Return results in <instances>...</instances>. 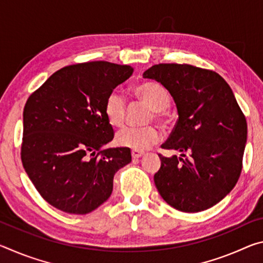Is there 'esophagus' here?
I'll return each instance as SVG.
<instances>
[{
    "label": "esophagus",
    "instance_id": "esophagus-1",
    "mask_svg": "<svg viewBox=\"0 0 263 263\" xmlns=\"http://www.w3.org/2000/svg\"><path fill=\"white\" fill-rule=\"evenodd\" d=\"M131 155L133 159H139L142 157V155H144V152H142V151H138V149H132Z\"/></svg>",
    "mask_w": 263,
    "mask_h": 263
}]
</instances>
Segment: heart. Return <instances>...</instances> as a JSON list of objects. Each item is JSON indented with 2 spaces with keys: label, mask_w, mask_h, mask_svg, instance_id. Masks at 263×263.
I'll return each instance as SVG.
<instances>
[{
  "label": "heart",
  "mask_w": 263,
  "mask_h": 263,
  "mask_svg": "<svg viewBox=\"0 0 263 263\" xmlns=\"http://www.w3.org/2000/svg\"><path fill=\"white\" fill-rule=\"evenodd\" d=\"M135 95L141 102L153 110L155 119L166 121L167 108L169 105V94L166 88L158 82H142L133 89ZM127 105L124 96L118 91H111L104 102V115L111 126L121 127L125 123ZM152 117L149 118V121ZM160 133L154 126L125 127L116 136L118 146L132 149H146L157 144Z\"/></svg>",
  "instance_id": "obj_1"
}]
</instances>
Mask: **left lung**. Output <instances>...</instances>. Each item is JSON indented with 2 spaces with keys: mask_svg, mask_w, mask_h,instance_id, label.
Returning a JSON list of instances; mask_svg holds the SVG:
<instances>
[{
  "mask_svg": "<svg viewBox=\"0 0 263 263\" xmlns=\"http://www.w3.org/2000/svg\"><path fill=\"white\" fill-rule=\"evenodd\" d=\"M171 92L179 119L159 154L154 183L169 205L198 212L216 205L241 174L247 122L228 82L215 70L186 64H158L142 74Z\"/></svg>",
  "mask_w": 263,
  "mask_h": 263,
  "instance_id": "left-lung-1",
  "label": "left lung"
}]
</instances>
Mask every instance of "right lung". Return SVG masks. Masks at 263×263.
<instances>
[{
	"label": "right lung",
	"instance_id": "1",
	"mask_svg": "<svg viewBox=\"0 0 263 263\" xmlns=\"http://www.w3.org/2000/svg\"><path fill=\"white\" fill-rule=\"evenodd\" d=\"M133 68L108 61L57 70L23 111L21 159L42 197L67 213L86 215L112 193L115 173L131 162L126 147L102 149L114 139L104 102Z\"/></svg>",
	"mask_w": 263,
	"mask_h": 263
}]
</instances>
